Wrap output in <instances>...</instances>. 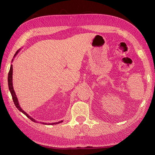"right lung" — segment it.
Segmentation results:
<instances>
[{
	"label": "right lung",
	"mask_w": 155,
	"mask_h": 155,
	"mask_svg": "<svg viewBox=\"0 0 155 155\" xmlns=\"http://www.w3.org/2000/svg\"><path fill=\"white\" fill-rule=\"evenodd\" d=\"M19 50H20V49L19 50H18L17 51H16V53H15V54L14 55V57H13V58L15 57V56L17 55V54L18 53V51H19ZM13 59H12V62H13ZM13 66H12V64H11V66H10V71H9V73H8V87H9V90H10V93H11V94H12V99H13V103H14V104H15V107L17 108L18 109V110H20L21 112H22L23 114H24L25 115H26L28 118L30 120H31L32 121H34V122H37V121H36L35 119H34L33 118H31V116H30L26 112H25V110H23L22 109H21V107H20V105H19V104H18V99H17V96H16V94H15V91H14V89H13ZM63 120H61V121H58V122H55V123H51V124H47V123H44V122H41V121H40V123L41 124H44V125H55V124H60V123H61V122H63ZM37 123H39V121L38 122H37Z\"/></svg>",
	"instance_id": "right-lung-1"
}]
</instances>
